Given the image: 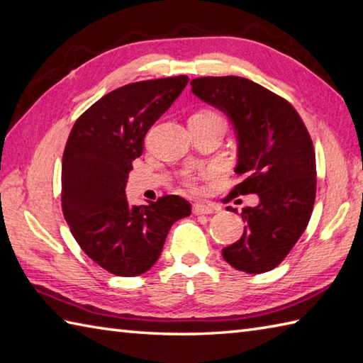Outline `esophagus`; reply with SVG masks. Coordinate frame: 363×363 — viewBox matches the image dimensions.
Instances as JSON below:
<instances>
[{
	"label": "esophagus",
	"mask_w": 363,
	"mask_h": 363,
	"mask_svg": "<svg viewBox=\"0 0 363 363\" xmlns=\"http://www.w3.org/2000/svg\"><path fill=\"white\" fill-rule=\"evenodd\" d=\"M214 211H217V208H214L213 205H209V203H194V206H192V213H194L196 216L213 214Z\"/></svg>",
	"instance_id": "esophagus-1"
}]
</instances>
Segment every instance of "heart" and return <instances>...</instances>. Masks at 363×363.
Segmentation results:
<instances>
[{
	"mask_svg": "<svg viewBox=\"0 0 363 363\" xmlns=\"http://www.w3.org/2000/svg\"><path fill=\"white\" fill-rule=\"evenodd\" d=\"M192 118H205V119H222V116L219 113H216L213 110H202L196 113ZM188 182L191 183V179H188Z\"/></svg>",
	"mask_w": 363,
	"mask_h": 363,
	"instance_id": "1",
	"label": "heart"
}]
</instances>
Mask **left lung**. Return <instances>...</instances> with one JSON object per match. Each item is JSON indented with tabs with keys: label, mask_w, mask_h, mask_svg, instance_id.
<instances>
[{
	"label": "left lung",
	"mask_w": 363,
	"mask_h": 363,
	"mask_svg": "<svg viewBox=\"0 0 363 363\" xmlns=\"http://www.w3.org/2000/svg\"><path fill=\"white\" fill-rule=\"evenodd\" d=\"M191 91L235 127L240 180L233 196L256 194L242 209L244 235L222 250L231 267L264 273L284 259L308 227L315 202V152L296 110L267 88L238 76L197 77ZM228 211L238 209L228 206Z\"/></svg>",
	"instance_id": "8db88e82"
}]
</instances>
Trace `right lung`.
Masks as SVG:
<instances>
[{
  "mask_svg": "<svg viewBox=\"0 0 363 363\" xmlns=\"http://www.w3.org/2000/svg\"><path fill=\"white\" fill-rule=\"evenodd\" d=\"M188 76L128 84L94 102L71 128L62 161V209L86 256L118 277L154 265L172 225L191 214L188 200L160 197L132 206L125 184L144 136L188 85Z\"/></svg>",
  "mask_w": 363,
  "mask_h": 363,
  "instance_id": "add662e5",
  "label": "right lung"
}]
</instances>
